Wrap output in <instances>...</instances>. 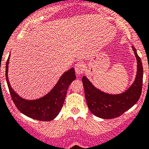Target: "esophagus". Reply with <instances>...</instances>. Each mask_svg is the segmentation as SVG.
<instances>
[{
    "label": "esophagus",
    "instance_id": "34e87169",
    "mask_svg": "<svg viewBox=\"0 0 149 149\" xmlns=\"http://www.w3.org/2000/svg\"><path fill=\"white\" fill-rule=\"evenodd\" d=\"M85 69V66L82 62H79L75 65V70H76V73L77 75H81L82 73H83Z\"/></svg>",
    "mask_w": 149,
    "mask_h": 149
}]
</instances>
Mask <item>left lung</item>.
I'll return each mask as SVG.
<instances>
[{
  "label": "left lung",
  "mask_w": 149,
  "mask_h": 149,
  "mask_svg": "<svg viewBox=\"0 0 149 149\" xmlns=\"http://www.w3.org/2000/svg\"><path fill=\"white\" fill-rule=\"evenodd\" d=\"M137 60V73L135 81L126 91L120 94H109L96 88L84 76L82 83L88 107L91 113L104 119L121 116L136 104L140 97L143 88V67L136 50L132 46Z\"/></svg>",
  "instance_id": "obj_1"
}]
</instances>
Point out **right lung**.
<instances>
[{
  "label": "right lung",
  "instance_id": "1",
  "mask_svg": "<svg viewBox=\"0 0 149 149\" xmlns=\"http://www.w3.org/2000/svg\"><path fill=\"white\" fill-rule=\"evenodd\" d=\"M10 55L6 64V79L10 95L16 108L22 113L39 121H52L60 112L64 105L67 91L70 85L76 79L75 70L71 68L59 79L58 83L49 94L40 99L28 100L19 97L13 90L8 79V64Z\"/></svg>",
  "mask_w": 149,
  "mask_h": 149
}]
</instances>
